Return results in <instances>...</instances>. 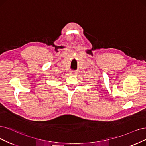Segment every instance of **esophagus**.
Returning <instances> with one entry per match:
<instances>
[{"mask_svg": "<svg viewBox=\"0 0 146 146\" xmlns=\"http://www.w3.org/2000/svg\"><path fill=\"white\" fill-rule=\"evenodd\" d=\"M74 73H75V72H72V74H74Z\"/></svg>", "mask_w": 146, "mask_h": 146, "instance_id": "esophagus-1", "label": "esophagus"}]
</instances>
